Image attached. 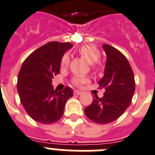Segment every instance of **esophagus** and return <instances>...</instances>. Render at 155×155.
<instances>
[{"label": "esophagus", "instance_id": "1", "mask_svg": "<svg viewBox=\"0 0 155 155\" xmlns=\"http://www.w3.org/2000/svg\"><path fill=\"white\" fill-rule=\"evenodd\" d=\"M74 94H76V95H80V94H82V91H78V90H75V91H74Z\"/></svg>", "mask_w": 155, "mask_h": 155}]
</instances>
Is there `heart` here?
I'll use <instances>...</instances> for the list:
<instances>
[{
  "instance_id": "obj_1",
  "label": "heart",
  "mask_w": 155,
  "mask_h": 155,
  "mask_svg": "<svg viewBox=\"0 0 155 155\" xmlns=\"http://www.w3.org/2000/svg\"><path fill=\"white\" fill-rule=\"evenodd\" d=\"M79 53L82 56V58H84L90 64L96 63L100 58L99 50L95 46L91 45H83L82 47L79 49ZM68 63H69V57L68 55L65 54L63 56L61 59V67H67L68 65ZM72 82L75 86L80 87L83 84L88 83L89 78L86 77V76H82V75H77L73 78Z\"/></svg>"
}]
</instances>
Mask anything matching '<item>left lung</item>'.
<instances>
[{
  "instance_id": "left-lung-1",
  "label": "left lung",
  "mask_w": 155,
  "mask_h": 155,
  "mask_svg": "<svg viewBox=\"0 0 155 155\" xmlns=\"http://www.w3.org/2000/svg\"><path fill=\"white\" fill-rule=\"evenodd\" d=\"M106 54L103 77L98 81L105 87L103 97L93 96V102L85 108L86 116L97 124L114 121L124 114L132 102L135 92V78L127 58L118 49L102 45Z\"/></svg>"
}]
</instances>
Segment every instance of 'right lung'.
Wrapping results in <instances>:
<instances>
[{"instance_id": "right-lung-1", "label": "right lung", "mask_w": 155, "mask_h": 155, "mask_svg": "<svg viewBox=\"0 0 155 155\" xmlns=\"http://www.w3.org/2000/svg\"><path fill=\"white\" fill-rule=\"evenodd\" d=\"M72 47L69 42L50 41L30 54L18 75L17 91L27 114L35 121L50 124L64 114L67 100L73 96L72 89H53L52 79L60 73L64 54Z\"/></svg>"}]
</instances>
